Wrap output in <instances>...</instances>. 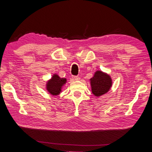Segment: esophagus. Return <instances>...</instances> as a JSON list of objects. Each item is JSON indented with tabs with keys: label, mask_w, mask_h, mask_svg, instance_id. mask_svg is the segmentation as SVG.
<instances>
[{
	"label": "esophagus",
	"mask_w": 152,
	"mask_h": 152,
	"mask_svg": "<svg viewBox=\"0 0 152 152\" xmlns=\"http://www.w3.org/2000/svg\"><path fill=\"white\" fill-rule=\"evenodd\" d=\"M72 78L74 80H78L79 79V77L76 76H73Z\"/></svg>",
	"instance_id": "esophagus-1"
}]
</instances>
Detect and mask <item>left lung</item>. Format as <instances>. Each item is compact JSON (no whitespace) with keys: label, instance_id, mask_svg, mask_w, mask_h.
<instances>
[{"label":"left lung","instance_id":"obj_1","mask_svg":"<svg viewBox=\"0 0 152 152\" xmlns=\"http://www.w3.org/2000/svg\"><path fill=\"white\" fill-rule=\"evenodd\" d=\"M90 80L92 94L97 97L106 94L112 86V79L110 76L100 70L96 71Z\"/></svg>","mask_w":152,"mask_h":152}]
</instances>
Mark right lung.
I'll list each match as a JSON object with an SVG mask.
<instances>
[{"label": "right lung", "instance_id": "right-lung-1", "mask_svg": "<svg viewBox=\"0 0 152 152\" xmlns=\"http://www.w3.org/2000/svg\"><path fill=\"white\" fill-rule=\"evenodd\" d=\"M66 78H61L58 74H53L46 84V89L51 95H58L61 92L62 86L66 83Z\"/></svg>", "mask_w": 152, "mask_h": 152}]
</instances>
